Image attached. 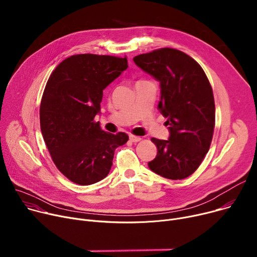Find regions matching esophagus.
<instances>
[{
  "label": "esophagus",
  "mask_w": 257,
  "mask_h": 257,
  "mask_svg": "<svg viewBox=\"0 0 257 257\" xmlns=\"http://www.w3.org/2000/svg\"><path fill=\"white\" fill-rule=\"evenodd\" d=\"M129 138H130V140H131L132 142H138V141L141 140V137L136 136V135H133V134H130V135H129Z\"/></svg>",
  "instance_id": "34e87169"
}]
</instances>
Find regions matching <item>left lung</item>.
Segmentation results:
<instances>
[{
  "instance_id": "obj_1",
  "label": "left lung",
  "mask_w": 257,
  "mask_h": 257,
  "mask_svg": "<svg viewBox=\"0 0 257 257\" xmlns=\"http://www.w3.org/2000/svg\"><path fill=\"white\" fill-rule=\"evenodd\" d=\"M133 61L160 81L159 109L170 131L168 140L152 138L158 155L149 167L168 179H185L200 166L211 143L215 107L210 83L200 65L179 50L163 48Z\"/></svg>"
}]
</instances>
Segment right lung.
I'll return each mask as SVG.
<instances>
[{"label":"right lung","mask_w":257,"mask_h":257,"mask_svg":"<svg viewBox=\"0 0 257 257\" xmlns=\"http://www.w3.org/2000/svg\"><path fill=\"white\" fill-rule=\"evenodd\" d=\"M128 68L127 58L81 54L62 61L51 74L41 101V130L58 170L78 185L105 178L115 151L129 137L103 131L94 117L102 90Z\"/></svg>","instance_id":"obj_1"}]
</instances>
